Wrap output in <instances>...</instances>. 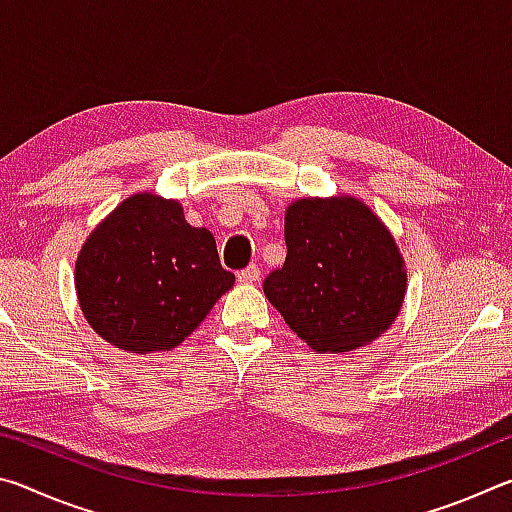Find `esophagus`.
Masks as SVG:
<instances>
[{"instance_id": "34e87169", "label": "esophagus", "mask_w": 512, "mask_h": 512, "mask_svg": "<svg viewBox=\"0 0 512 512\" xmlns=\"http://www.w3.org/2000/svg\"><path fill=\"white\" fill-rule=\"evenodd\" d=\"M259 266H255V264H250V266H246L244 271H239L237 273V280L241 282V284H255L257 280H259Z\"/></svg>"}]
</instances>
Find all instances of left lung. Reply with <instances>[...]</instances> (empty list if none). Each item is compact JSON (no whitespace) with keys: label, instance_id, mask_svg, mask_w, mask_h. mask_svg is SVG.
Segmentation results:
<instances>
[{"label":"left lung","instance_id":"1","mask_svg":"<svg viewBox=\"0 0 512 512\" xmlns=\"http://www.w3.org/2000/svg\"><path fill=\"white\" fill-rule=\"evenodd\" d=\"M284 241L287 259L266 277L264 293L311 350H359L395 323L406 296L404 257L361 198H298L284 212Z\"/></svg>","mask_w":512,"mask_h":512}]
</instances>
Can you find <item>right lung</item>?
Masks as SVG:
<instances>
[{
	"mask_svg": "<svg viewBox=\"0 0 512 512\" xmlns=\"http://www.w3.org/2000/svg\"><path fill=\"white\" fill-rule=\"evenodd\" d=\"M232 284L212 232L192 228L183 205L153 192L121 201L90 232L74 266L88 325L135 354L183 343Z\"/></svg>",
	"mask_w": 512,
	"mask_h": 512,
	"instance_id": "1",
	"label": "right lung"
}]
</instances>
